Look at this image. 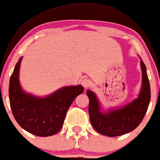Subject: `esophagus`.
Listing matches in <instances>:
<instances>
[{
  "instance_id": "esophagus-1",
  "label": "esophagus",
  "mask_w": 160,
  "mask_h": 160,
  "mask_svg": "<svg viewBox=\"0 0 160 160\" xmlns=\"http://www.w3.org/2000/svg\"><path fill=\"white\" fill-rule=\"evenodd\" d=\"M81 83H82V86H83L84 88H88L91 86V82H90V80L87 78H84L83 79H82Z\"/></svg>"
}]
</instances>
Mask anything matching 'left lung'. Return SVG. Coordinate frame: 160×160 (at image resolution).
<instances>
[{"instance_id":"left-lung-1","label":"left lung","mask_w":160,"mask_h":160,"mask_svg":"<svg viewBox=\"0 0 160 160\" xmlns=\"http://www.w3.org/2000/svg\"><path fill=\"white\" fill-rule=\"evenodd\" d=\"M142 69V88L138 98L126 106L108 113L100 112L99 104L94 93L87 91L89 98L90 121L97 132L104 136L116 137L124 135L140 124L147 112L151 100V86L144 62L141 61Z\"/></svg>"}]
</instances>
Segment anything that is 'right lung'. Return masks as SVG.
Wrapping results in <instances>:
<instances>
[{"label": "right lung", "instance_id": "right-lung-1", "mask_svg": "<svg viewBox=\"0 0 160 160\" xmlns=\"http://www.w3.org/2000/svg\"><path fill=\"white\" fill-rule=\"evenodd\" d=\"M22 58L9 79V97L11 110L18 125L37 136H53L61 130L67 111L76 97L83 93L82 85L58 90L46 98H37L22 91L18 82Z\"/></svg>", "mask_w": 160, "mask_h": 160}]
</instances>
